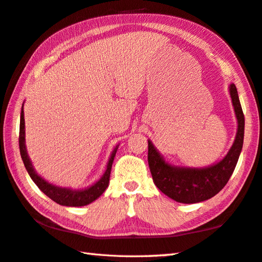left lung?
Masks as SVG:
<instances>
[{
  "label": "left lung",
  "mask_w": 262,
  "mask_h": 262,
  "mask_svg": "<svg viewBox=\"0 0 262 262\" xmlns=\"http://www.w3.org/2000/svg\"><path fill=\"white\" fill-rule=\"evenodd\" d=\"M232 103L237 119L233 146L221 162L204 168L178 167L168 164L148 140V164L155 185L164 194L182 204H196L212 198L228 182L243 147L244 115L235 84H229Z\"/></svg>",
  "instance_id": "1"
}]
</instances>
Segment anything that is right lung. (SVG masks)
<instances>
[{
	"label": "right lung",
	"instance_id": "1",
	"mask_svg": "<svg viewBox=\"0 0 262 262\" xmlns=\"http://www.w3.org/2000/svg\"><path fill=\"white\" fill-rule=\"evenodd\" d=\"M19 148H20V155L23 158V162L25 164V167L28 172L31 180L34 181L35 184L38 186L41 192L51 198L53 201L61 206H68V207H81L92 204L97 198L103 194V192L106 190L110 183V176H111V169L112 164H113L115 154L117 150V146L112 152L110 161L107 163V167L104 175L101 176L99 181H97L95 184L89 186L87 189L82 190H72L68 188H60L54 184H51L45 181L44 179L36 173V170L33 167L30 159L28 157L25 143V116H24V104L21 107V114H20V130H19Z\"/></svg>",
	"mask_w": 262,
	"mask_h": 262
}]
</instances>
